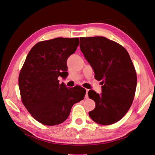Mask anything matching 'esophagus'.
<instances>
[{"label":"esophagus","instance_id":"1","mask_svg":"<svg viewBox=\"0 0 155 155\" xmlns=\"http://www.w3.org/2000/svg\"><path fill=\"white\" fill-rule=\"evenodd\" d=\"M86 96H85V98H86V99H87V98H88V92L89 90H88V89H86Z\"/></svg>","mask_w":155,"mask_h":155}]
</instances>
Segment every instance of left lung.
I'll return each instance as SVG.
<instances>
[{"label":"left lung","instance_id":"obj_1","mask_svg":"<svg viewBox=\"0 0 155 155\" xmlns=\"http://www.w3.org/2000/svg\"><path fill=\"white\" fill-rule=\"evenodd\" d=\"M80 41L95 78L103 84L101 94L89 90V97L96 103L89 116L97 124H114L128 112L135 96L137 74L132 59L124 47L105 37H81Z\"/></svg>","mask_w":155,"mask_h":155}]
</instances>
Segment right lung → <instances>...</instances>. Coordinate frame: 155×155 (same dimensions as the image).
<instances>
[{
    "instance_id": "add662e5",
    "label": "right lung",
    "mask_w": 155,
    "mask_h": 155,
    "mask_svg": "<svg viewBox=\"0 0 155 155\" xmlns=\"http://www.w3.org/2000/svg\"><path fill=\"white\" fill-rule=\"evenodd\" d=\"M79 45L78 38H55L31 49L19 75L23 104L35 120L46 126L61 124L73 105L82 100L86 90L67 88L59 77L67 76V60Z\"/></svg>"
}]
</instances>
